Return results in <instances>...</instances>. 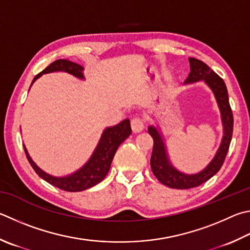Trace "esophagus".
Here are the masks:
<instances>
[{
	"mask_svg": "<svg viewBox=\"0 0 250 250\" xmlns=\"http://www.w3.org/2000/svg\"><path fill=\"white\" fill-rule=\"evenodd\" d=\"M131 129L134 133H140L144 129V121L141 118H133L131 119Z\"/></svg>",
	"mask_w": 250,
	"mask_h": 250,
	"instance_id": "esophagus-1",
	"label": "esophagus"
}]
</instances>
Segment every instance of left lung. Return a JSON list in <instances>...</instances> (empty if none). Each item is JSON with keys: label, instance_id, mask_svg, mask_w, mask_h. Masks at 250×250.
Wrapping results in <instances>:
<instances>
[{"label": "left lung", "instance_id": "8db88e82", "mask_svg": "<svg viewBox=\"0 0 250 250\" xmlns=\"http://www.w3.org/2000/svg\"><path fill=\"white\" fill-rule=\"evenodd\" d=\"M189 62L190 73L188 78L186 79L185 83H193V82L203 80L212 88L221 109L222 120H223L224 125V137L215 157L213 158V161L206 169L197 175H185L176 170L170 165L168 157L165 153V146L163 144L162 137L155 128L149 126L148 133L151 134L154 141L151 156V168L153 174L160 180V183L175 189H190L198 187L214 176L223 165L233 135L234 118L229 101L228 88H226L224 81L214 71L211 70L206 63L198 60V59L189 58Z\"/></svg>", "mask_w": 250, "mask_h": 250}]
</instances>
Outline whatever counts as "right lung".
<instances>
[{
	"instance_id": "right-lung-1",
	"label": "right lung",
	"mask_w": 250,
	"mask_h": 250,
	"mask_svg": "<svg viewBox=\"0 0 250 250\" xmlns=\"http://www.w3.org/2000/svg\"><path fill=\"white\" fill-rule=\"evenodd\" d=\"M56 71L66 72V73H70L80 79L84 78L83 73H82L83 67L78 64V63L71 62L69 60H57L52 62L51 64L47 66L43 71L40 72L39 74L36 75L33 83L40 75ZM130 134L131 125L129 119H125L120 122L119 125L106 129L105 132L102 135V139L99 141L96 149H95L90 160L86 163V165L84 167H82L79 171L74 172L73 175L63 177V178H57V177L50 176L44 171H42L33 161H31V158L29 157L28 153H27L25 146L24 149L27 160H28L29 164L33 167L34 170L37 172V175L39 177H42L43 180H46L47 183L51 184L54 187L64 190V191L78 192L93 187V186L99 184L104 178H105L108 171H109L112 158L115 156L117 148L119 147V145L124 142Z\"/></svg>"
}]
</instances>
